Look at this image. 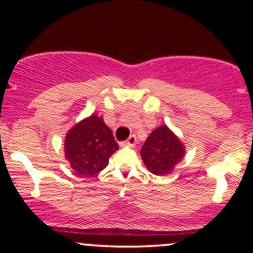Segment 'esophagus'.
Masks as SVG:
<instances>
[{
	"mask_svg": "<svg viewBox=\"0 0 253 253\" xmlns=\"http://www.w3.org/2000/svg\"><path fill=\"white\" fill-rule=\"evenodd\" d=\"M135 144H136V136L135 135H130L126 141H124L123 143V145H125V146H129V147H133Z\"/></svg>",
	"mask_w": 253,
	"mask_h": 253,
	"instance_id": "obj_1",
	"label": "esophagus"
}]
</instances>
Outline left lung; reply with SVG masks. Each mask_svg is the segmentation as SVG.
<instances>
[{
	"label": "left lung",
	"instance_id": "obj_1",
	"mask_svg": "<svg viewBox=\"0 0 253 253\" xmlns=\"http://www.w3.org/2000/svg\"><path fill=\"white\" fill-rule=\"evenodd\" d=\"M140 155L151 172L165 176L181 162L184 156V146L167 126H161L146 139Z\"/></svg>",
	"mask_w": 253,
	"mask_h": 253
}]
</instances>
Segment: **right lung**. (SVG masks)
I'll return each mask as SVG.
<instances>
[{
  "label": "right lung",
  "instance_id": "obj_1",
  "mask_svg": "<svg viewBox=\"0 0 253 253\" xmlns=\"http://www.w3.org/2000/svg\"><path fill=\"white\" fill-rule=\"evenodd\" d=\"M64 149L75 172L90 177L108 165L109 157L119 150V145L103 119L91 115L69 130Z\"/></svg>",
  "mask_w": 253,
  "mask_h": 253
}]
</instances>
